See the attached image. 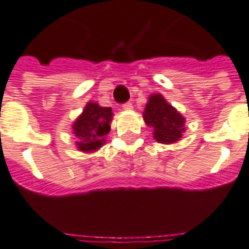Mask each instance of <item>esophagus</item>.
Returning a JSON list of instances; mask_svg holds the SVG:
<instances>
[{
    "label": "esophagus",
    "mask_w": 249,
    "mask_h": 249,
    "mask_svg": "<svg viewBox=\"0 0 249 249\" xmlns=\"http://www.w3.org/2000/svg\"><path fill=\"white\" fill-rule=\"evenodd\" d=\"M123 109H124V110H130V109H132V102H126V104H124V105H123Z\"/></svg>",
    "instance_id": "esophagus-1"
}]
</instances>
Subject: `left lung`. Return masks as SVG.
Segmentation results:
<instances>
[{"label": "left lung", "instance_id": "1", "mask_svg": "<svg viewBox=\"0 0 249 249\" xmlns=\"http://www.w3.org/2000/svg\"><path fill=\"white\" fill-rule=\"evenodd\" d=\"M142 119L147 126L154 129V139L161 144H174L185 133L186 120L182 113L168 104L160 93L148 97Z\"/></svg>", "mask_w": 249, "mask_h": 249}]
</instances>
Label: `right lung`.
<instances>
[{
    "mask_svg": "<svg viewBox=\"0 0 249 249\" xmlns=\"http://www.w3.org/2000/svg\"><path fill=\"white\" fill-rule=\"evenodd\" d=\"M112 120V107H104L97 102L89 101L71 126L72 135L76 137L78 151L85 154L98 151L107 142Z\"/></svg>",
    "mask_w": 249,
    "mask_h": 249,
    "instance_id": "right-lung-1",
    "label": "right lung"
}]
</instances>
